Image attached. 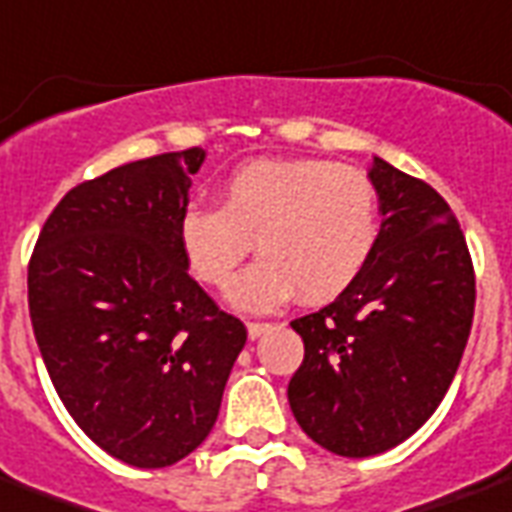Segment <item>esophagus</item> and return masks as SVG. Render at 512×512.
Segmentation results:
<instances>
[{"mask_svg":"<svg viewBox=\"0 0 512 512\" xmlns=\"http://www.w3.org/2000/svg\"><path fill=\"white\" fill-rule=\"evenodd\" d=\"M268 330H271V325H268V322H247V333L252 341H255V338H260L263 333H268Z\"/></svg>","mask_w":512,"mask_h":512,"instance_id":"esophagus-1","label":"esophagus"}]
</instances>
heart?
Wrapping results in <instances>:
<instances>
[{"mask_svg":"<svg viewBox=\"0 0 512 512\" xmlns=\"http://www.w3.org/2000/svg\"><path fill=\"white\" fill-rule=\"evenodd\" d=\"M217 206L190 204L179 214V244L190 271L225 290L252 252L263 255L233 303L265 311L295 292L308 303L346 290L378 239V187L368 171L325 158H257L220 185Z\"/></svg>","mask_w":512,"mask_h":512,"instance_id":"b5f03b06","label":"heart"}]
</instances>
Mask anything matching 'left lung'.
<instances>
[{
    "instance_id": "left-lung-1",
    "label": "left lung",
    "mask_w": 512,
    "mask_h": 512,
    "mask_svg": "<svg viewBox=\"0 0 512 512\" xmlns=\"http://www.w3.org/2000/svg\"><path fill=\"white\" fill-rule=\"evenodd\" d=\"M381 230L357 279L292 322L303 365L287 400L308 438L338 456L384 454L435 413L470 338L475 271L451 206L373 158Z\"/></svg>"
}]
</instances>
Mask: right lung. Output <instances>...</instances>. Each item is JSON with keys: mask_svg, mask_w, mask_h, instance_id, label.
Wrapping results in <instances>:
<instances>
[{"mask_svg": "<svg viewBox=\"0 0 512 512\" xmlns=\"http://www.w3.org/2000/svg\"><path fill=\"white\" fill-rule=\"evenodd\" d=\"M206 152L126 163L58 201L29 260L39 354L77 427L131 467L201 446L247 343L187 273L179 214Z\"/></svg>", "mask_w": 512, "mask_h": 512, "instance_id": "right-lung-1", "label": "right lung"}]
</instances>
